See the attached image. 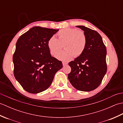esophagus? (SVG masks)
Here are the masks:
<instances>
[{"instance_id": "1", "label": "esophagus", "mask_w": 123, "mask_h": 123, "mask_svg": "<svg viewBox=\"0 0 123 123\" xmlns=\"http://www.w3.org/2000/svg\"><path fill=\"white\" fill-rule=\"evenodd\" d=\"M62 64H63V66H67V65L68 64V63H67V62H62Z\"/></svg>"}]
</instances>
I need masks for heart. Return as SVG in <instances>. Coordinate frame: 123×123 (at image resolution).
<instances>
[{
	"label": "heart",
	"instance_id": "b5f03b06",
	"mask_svg": "<svg viewBox=\"0 0 123 123\" xmlns=\"http://www.w3.org/2000/svg\"><path fill=\"white\" fill-rule=\"evenodd\" d=\"M57 35V39L54 36L49 38L48 47L52 55L55 56L64 45L65 49L57 55V59L64 62L69 61L74 56H79L85 51L87 40L83 31L67 28L60 30Z\"/></svg>",
	"mask_w": 123,
	"mask_h": 123
}]
</instances>
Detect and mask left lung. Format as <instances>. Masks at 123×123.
Returning <instances> with one entry per match:
<instances>
[{
  "mask_svg": "<svg viewBox=\"0 0 123 123\" xmlns=\"http://www.w3.org/2000/svg\"><path fill=\"white\" fill-rule=\"evenodd\" d=\"M84 31L87 45L83 53L71 61L68 79L73 87L80 91H90L100 85L107 72V50L100 35L96 31L77 26Z\"/></svg>",
  "mask_w": 123,
  "mask_h": 123,
  "instance_id": "1",
  "label": "left lung"
}]
</instances>
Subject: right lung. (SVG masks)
Segmentation results:
<instances>
[{
    "mask_svg": "<svg viewBox=\"0 0 123 123\" xmlns=\"http://www.w3.org/2000/svg\"><path fill=\"white\" fill-rule=\"evenodd\" d=\"M58 31L35 26L18 39L12 57L14 74L28 92L37 93L46 90L63 67L61 61L51 56L48 47L49 38Z\"/></svg>",
    "mask_w": 123,
    "mask_h": 123,
    "instance_id": "obj_1",
    "label": "right lung"
}]
</instances>
